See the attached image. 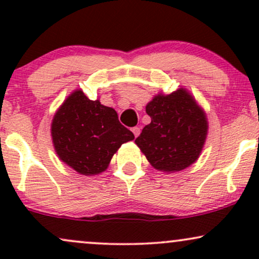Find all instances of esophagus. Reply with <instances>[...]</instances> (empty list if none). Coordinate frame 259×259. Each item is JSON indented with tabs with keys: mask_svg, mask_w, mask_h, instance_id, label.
<instances>
[{
	"mask_svg": "<svg viewBox=\"0 0 259 259\" xmlns=\"http://www.w3.org/2000/svg\"><path fill=\"white\" fill-rule=\"evenodd\" d=\"M132 132L134 135H135V138H138V136L140 135V127L139 126H134L132 127Z\"/></svg>",
	"mask_w": 259,
	"mask_h": 259,
	"instance_id": "34e87169",
	"label": "esophagus"
}]
</instances>
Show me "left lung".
<instances>
[{"label":"left lung","instance_id":"8db88e82","mask_svg":"<svg viewBox=\"0 0 259 259\" xmlns=\"http://www.w3.org/2000/svg\"><path fill=\"white\" fill-rule=\"evenodd\" d=\"M151 123L135 140L148 162L163 171H179L200 156L207 135V119L185 90L158 95L146 106Z\"/></svg>","mask_w":259,"mask_h":259}]
</instances>
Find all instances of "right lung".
I'll return each mask as SVG.
<instances>
[{"label":"right lung","mask_w":259,"mask_h":259,"mask_svg":"<svg viewBox=\"0 0 259 259\" xmlns=\"http://www.w3.org/2000/svg\"><path fill=\"white\" fill-rule=\"evenodd\" d=\"M51 130L59 158L84 175L106 170L118 148L134 140L114 109L99 100H89L81 90L64 101L53 117Z\"/></svg>","instance_id":"1"}]
</instances>
